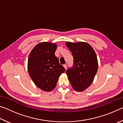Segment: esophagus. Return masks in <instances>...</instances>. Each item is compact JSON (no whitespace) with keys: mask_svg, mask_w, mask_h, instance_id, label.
<instances>
[{"mask_svg":"<svg viewBox=\"0 0 123 123\" xmlns=\"http://www.w3.org/2000/svg\"><path fill=\"white\" fill-rule=\"evenodd\" d=\"M63 67H64V68H65V69H67V64H64V65H63Z\"/></svg>","mask_w":123,"mask_h":123,"instance_id":"esophagus-1","label":"esophagus"}]
</instances>
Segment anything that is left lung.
Returning <instances> with one entry per match:
<instances>
[{
    "label": "left lung",
    "instance_id": "8db88e82",
    "mask_svg": "<svg viewBox=\"0 0 123 123\" xmlns=\"http://www.w3.org/2000/svg\"><path fill=\"white\" fill-rule=\"evenodd\" d=\"M73 56V65L67 70L68 80L75 90L82 92L93 82L98 70L96 54L87 43L67 42Z\"/></svg>",
    "mask_w": 123,
    "mask_h": 123
}]
</instances>
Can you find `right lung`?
<instances>
[{"mask_svg": "<svg viewBox=\"0 0 123 123\" xmlns=\"http://www.w3.org/2000/svg\"><path fill=\"white\" fill-rule=\"evenodd\" d=\"M56 44L42 42L36 45L29 55L28 69L37 87L49 92L55 88L59 76L65 69L55 55Z\"/></svg>", "mask_w": 123, "mask_h": 123, "instance_id": "obj_1", "label": "right lung"}]
</instances>
